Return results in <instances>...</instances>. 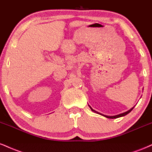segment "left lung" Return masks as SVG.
Listing matches in <instances>:
<instances>
[{"instance_id": "obj_1", "label": "left lung", "mask_w": 152, "mask_h": 152, "mask_svg": "<svg viewBox=\"0 0 152 152\" xmlns=\"http://www.w3.org/2000/svg\"><path fill=\"white\" fill-rule=\"evenodd\" d=\"M90 108H91V109L92 110V111H94V112L97 113V114H101L100 113H99V112H97V111H94V110L93 109H92V108L91 107V106H90ZM134 109V107H133V108H132V109H131L130 110H129V111H126V112H124V113H122V114H118V115H116V116H105V115H104V114H102V116H105V117H106V118H116L121 117V116H125V115L128 114L129 113H130L131 111H132V109Z\"/></svg>"}]
</instances>
